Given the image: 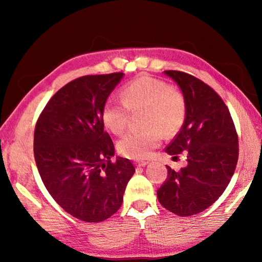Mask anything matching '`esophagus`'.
Returning <instances> with one entry per match:
<instances>
[{
	"label": "esophagus",
	"mask_w": 262,
	"mask_h": 262,
	"mask_svg": "<svg viewBox=\"0 0 262 262\" xmlns=\"http://www.w3.org/2000/svg\"><path fill=\"white\" fill-rule=\"evenodd\" d=\"M135 164H136V166H139V167H143V166L147 165L148 162H145V161H140V162H136Z\"/></svg>",
	"instance_id": "34e87169"
}]
</instances>
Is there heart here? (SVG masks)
Instances as JSON below:
<instances>
[{
	"instance_id": "obj_1",
	"label": "heart",
	"mask_w": 262,
	"mask_h": 262,
	"mask_svg": "<svg viewBox=\"0 0 262 262\" xmlns=\"http://www.w3.org/2000/svg\"><path fill=\"white\" fill-rule=\"evenodd\" d=\"M147 129L129 132L119 141L118 149L133 159L147 158L162 140L176 134L186 118V101L181 91L163 79L141 76L122 89V100L106 101L101 118L104 125L114 134L125 132L130 111L144 110Z\"/></svg>"
}]
</instances>
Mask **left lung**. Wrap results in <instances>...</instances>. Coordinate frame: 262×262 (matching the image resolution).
Wrapping results in <instances>:
<instances>
[{"label":"left lung","instance_id":"obj_1","mask_svg":"<svg viewBox=\"0 0 262 262\" xmlns=\"http://www.w3.org/2000/svg\"><path fill=\"white\" fill-rule=\"evenodd\" d=\"M164 74L178 84L186 101L184 125L165 152L173 159L186 154L187 165H166L157 198L173 214L190 216L210 207L228 187L238 162V135L227 105L209 85L183 72Z\"/></svg>","mask_w":262,"mask_h":262}]
</instances>
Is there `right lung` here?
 Here are the masks:
<instances>
[{"label": "right lung", "mask_w": 262, "mask_h": 262, "mask_svg": "<svg viewBox=\"0 0 262 262\" xmlns=\"http://www.w3.org/2000/svg\"><path fill=\"white\" fill-rule=\"evenodd\" d=\"M123 73L89 75L61 88L34 130L39 174L62 209L84 222H101L119 210L135 167L117 157L104 130L103 107Z\"/></svg>", "instance_id": "add662e5"}]
</instances>
